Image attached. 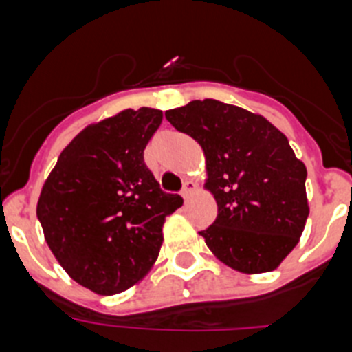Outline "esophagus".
Masks as SVG:
<instances>
[{
	"label": "esophagus",
	"instance_id": "34e87169",
	"mask_svg": "<svg viewBox=\"0 0 352 352\" xmlns=\"http://www.w3.org/2000/svg\"><path fill=\"white\" fill-rule=\"evenodd\" d=\"M195 186H197V185H195V183L192 182V179H185V183H183V188H182V195H183V197H185V199L190 197L192 192L195 190Z\"/></svg>",
	"mask_w": 352,
	"mask_h": 352
}]
</instances>
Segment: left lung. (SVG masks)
Returning a JSON list of instances; mask_svg holds the SVG:
<instances>
[{
	"label": "left lung",
	"mask_w": 352,
	"mask_h": 352,
	"mask_svg": "<svg viewBox=\"0 0 352 352\" xmlns=\"http://www.w3.org/2000/svg\"><path fill=\"white\" fill-rule=\"evenodd\" d=\"M206 155V188L219 214L199 234L241 273L275 270L296 247L309 217L307 167L266 118L206 98L166 113Z\"/></svg>",
	"instance_id": "8db88e82"
}]
</instances>
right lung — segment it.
Listing matches in <instances>:
<instances>
[{"mask_svg":"<svg viewBox=\"0 0 352 352\" xmlns=\"http://www.w3.org/2000/svg\"><path fill=\"white\" fill-rule=\"evenodd\" d=\"M162 116L126 109L86 126L43 183L36 217L45 241L65 272L96 294L141 280L158 257L166 217L183 204L144 164Z\"/></svg>","mask_w":352,"mask_h":352,"instance_id":"add662e5","label":"right lung"}]
</instances>
